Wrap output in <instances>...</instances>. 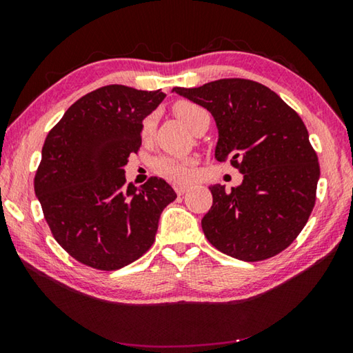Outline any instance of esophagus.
I'll return each mask as SVG.
<instances>
[{
    "label": "esophagus",
    "instance_id": "34e87169",
    "mask_svg": "<svg viewBox=\"0 0 353 353\" xmlns=\"http://www.w3.org/2000/svg\"><path fill=\"white\" fill-rule=\"evenodd\" d=\"M172 187H174L177 194H183L185 191L188 190V183H179V182H176L174 185H172Z\"/></svg>",
    "mask_w": 353,
    "mask_h": 353
}]
</instances>
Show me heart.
I'll return each mask as SVG.
<instances>
[{
    "label": "heart",
    "mask_w": 353,
    "mask_h": 353,
    "mask_svg": "<svg viewBox=\"0 0 353 353\" xmlns=\"http://www.w3.org/2000/svg\"><path fill=\"white\" fill-rule=\"evenodd\" d=\"M172 112H174V115L181 119L191 132H194L202 123L210 121V115H208V112L204 109V107L191 103V101H177V103L172 105ZM154 126H155L154 117H148L143 119L141 123L143 139H149V137L152 135ZM154 170L160 172V174L172 179V181H188L191 177V168L188 166V163L181 162V160L172 159V157L155 159Z\"/></svg>",
    "instance_id": "obj_1"
}]
</instances>
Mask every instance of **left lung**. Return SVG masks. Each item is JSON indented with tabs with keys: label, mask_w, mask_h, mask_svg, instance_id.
Returning a JSON list of instances; mask_svg holds the SVG:
<instances>
[{
	"label": "left lung",
	"mask_w": 353,
	"mask_h": 353,
	"mask_svg": "<svg viewBox=\"0 0 353 353\" xmlns=\"http://www.w3.org/2000/svg\"><path fill=\"white\" fill-rule=\"evenodd\" d=\"M172 92L212 113L218 128L214 157L230 160L243 174L230 191L219 183L208 187L213 205L202 218L207 240L243 261L282 252L312 214L321 174L301 117L271 88L249 79Z\"/></svg>",
	"instance_id": "1"
}]
</instances>
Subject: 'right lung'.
I'll return each mask as SVG.
<instances>
[{"label": "right lung", "mask_w": 353, "mask_h": 353, "mask_svg": "<svg viewBox=\"0 0 353 353\" xmlns=\"http://www.w3.org/2000/svg\"><path fill=\"white\" fill-rule=\"evenodd\" d=\"M160 90L105 85L77 99L48 134L34 190L52 236L83 265L115 271L152 246L163 208L177 198L163 179L126 185L141 123Z\"/></svg>", "instance_id": "right-lung-1"}]
</instances>
